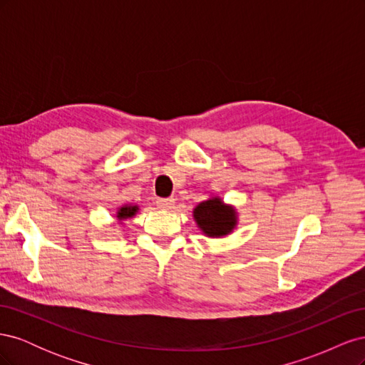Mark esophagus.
I'll use <instances>...</instances> for the list:
<instances>
[{
  "mask_svg": "<svg viewBox=\"0 0 365 365\" xmlns=\"http://www.w3.org/2000/svg\"><path fill=\"white\" fill-rule=\"evenodd\" d=\"M173 204H175L173 197H160V200H157V207L161 210H170Z\"/></svg>",
  "mask_w": 365,
  "mask_h": 365,
  "instance_id": "1",
  "label": "esophagus"
}]
</instances>
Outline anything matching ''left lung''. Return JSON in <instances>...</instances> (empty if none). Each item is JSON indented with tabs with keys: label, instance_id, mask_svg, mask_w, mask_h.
Instances as JSON below:
<instances>
[{
	"label": "left lung",
	"instance_id": "left-lung-1",
	"mask_svg": "<svg viewBox=\"0 0 365 365\" xmlns=\"http://www.w3.org/2000/svg\"><path fill=\"white\" fill-rule=\"evenodd\" d=\"M193 219L207 237H224L233 233L236 228L237 212L219 196H212L195 207Z\"/></svg>",
	"mask_w": 365,
	"mask_h": 365
}]
</instances>
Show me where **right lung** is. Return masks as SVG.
Instances as JSON below:
<instances>
[{
    "label": "right lung",
    "mask_w": 365,
    "mask_h": 365,
    "mask_svg": "<svg viewBox=\"0 0 365 365\" xmlns=\"http://www.w3.org/2000/svg\"><path fill=\"white\" fill-rule=\"evenodd\" d=\"M138 205H134V204H125V205H121V207H118L117 208V215H115V217H117V220L118 222L121 224L123 222V220H126V219H130V217H134L137 213H138Z\"/></svg>",
    "instance_id": "add662e5"
}]
</instances>
